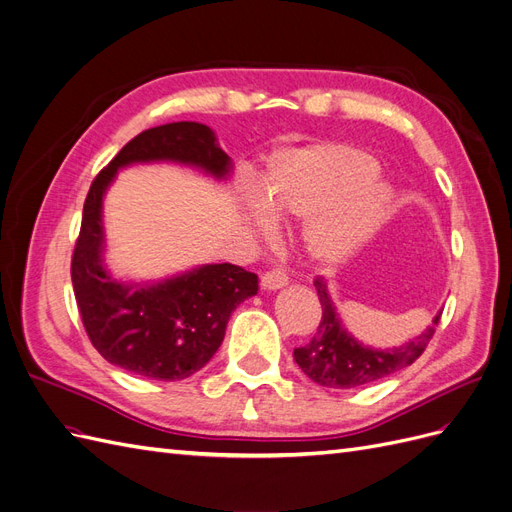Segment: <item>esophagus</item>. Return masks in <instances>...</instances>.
<instances>
[{
    "instance_id": "obj_1",
    "label": "esophagus",
    "mask_w": 512,
    "mask_h": 512,
    "mask_svg": "<svg viewBox=\"0 0 512 512\" xmlns=\"http://www.w3.org/2000/svg\"><path fill=\"white\" fill-rule=\"evenodd\" d=\"M287 283H289V278L283 270H270L261 276V289H266V291L283 289Z\"/></svg>"
}]
</instances>
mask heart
Segmentation results:
<instances>
[{"instance_id":"obj_1","label":"heart","mask_w":512,"mask_h":512,"mask_svg":"<svg viewBox=\"0 0 512 512\" xmlns=\"http://www.w3.org/2000/svg\"><path fill=\"white\" fill-rule=\"evenodd\" d=\"M374 155L353 144L321 142L272 157L263 189L242 185V202L261 229L272 219H308L304 249L323 266L353 257L383 227L391 189L376 176Z\"/></svg>"}]
</instances>
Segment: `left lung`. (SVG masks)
<instances>
[{"instance_id":"8db88e82","label":"left lung","mask_w":512,"mask_h":512,"mask_svg":"<svg viewBox=\"0 0 512 512\" xmlns=\"http://www.w3.org/2000/svg\"><path fill=\"white\" fill-rule=\"evenodd\" d=\"M315 287L323 308L321 323L317 334L308 344L295 349L293 357L310 381L329 389H355L372 381H381V378L415 364L425 351L427 342L432 340L442 315L438 312L432 325L415 340L406 342L404 346H395V349L378 351L359 344L342 327L323 278L315 280Z\"/></svg>"}]
</instances>
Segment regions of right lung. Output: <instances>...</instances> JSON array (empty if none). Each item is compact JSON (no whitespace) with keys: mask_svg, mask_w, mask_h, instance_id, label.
<instances>
[{"mask_svg":"<svg viewBox=\"0 0 512 512\" xmlns=\"http://www.w3.org/2000/svg\"><path fill=\"white\" fill-rule=\"evenodd\" d=\"M174 161L225 178L232 161L214 131L180 121L151 127L129 140L95 176L82 208L72 255V285L82 325L106 361L153 381H180L217 353L240 302L257 293V274L232 263H210L153 285H127L104 268L102 202L119 168Z\"/></svg>","mask_w":512,"mask_h":512,"instance_id":"right-lung-1","label":"right lung"}]
</instances>
